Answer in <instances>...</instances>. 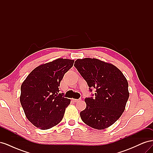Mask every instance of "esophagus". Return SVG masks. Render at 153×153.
Returning <instances> with one entry per match:
<instances>
[{"mask_svg": "<svg viewBox=\"0 0 153 153\" xmlns=\"http://www.w3.org/2000/svg\"><path fill=\"white\" fill-rule=\"evenodd\" d=\"M80 100V99H73V101L74 102H78V101H79Z\"/></svg>", "mask_w": 153, "mask_h": 153, "instance_id": "obj_1", "label": "esophagus"}]
</instances>
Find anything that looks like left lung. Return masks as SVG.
<instances>
[{
	"label": "left lung",
	"mask_w": 153,
	"mask_h": 153,
	"mask_svg": "<svg viewBox=\"0 0 153 153\" xmlns=\"http://www.w3.org/2000/svg\"><path fill=\"white\" fill-rule=\"evenodd\" d=\"M74 66L87 82L95 97L85 99L86 108L80 112L85 124L104 129L121 116L129 98L128 83L123 73L113 64L98 59H77Z\"/></svg>",
	"instance_id": "left-lung-1"
}]
</instances>
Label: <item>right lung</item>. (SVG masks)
Instances as JSON below:
<instances>
[{
    "label": "right lung",
    "mask_w": 153,
    "mask_h": 153,
    "mask_svg": "<svg viewBox=\"0 0 153 153\" xmlns=\"http://www.w3.org/2000/svg\"><path fill=\"white\" fill-rule=\"evenodd\" d=\"M74 60L57 59L36 67L21 85L20 103L29 121L40 129H48L62 121L71 100L59 93L62 78Z\"/></svg>",
    "instance_id": "right-lung-1"
}]
</instances>
